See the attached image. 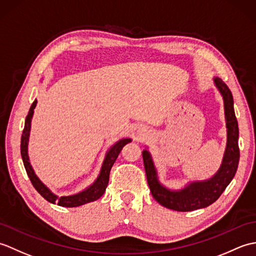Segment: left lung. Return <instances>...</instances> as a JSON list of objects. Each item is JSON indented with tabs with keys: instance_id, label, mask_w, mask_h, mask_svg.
Wrapping results in <instances>:
<instances>
[{
	"instance_id": "left-lung-1",
	"label": "left lung",
	"mask_w": 256,
	"mask_h": 256,
	"mask_svg": "<svg viewBox=\"0 0 256 256\" xmlns=\"http://www.w3.org/2000/svg\"><path fill=\"white\" fill-rule=\"evenodd\" d=\"M214 82L224 99L226 125V148L220 168L214 176L206 180L192 182L180 189H170L160 182L158 174L150 152L144 150L142 153L152 196L157 202L168 209L192 211L206 208L220 197L236 172L240 150L238 144V126L233 108V96L230 89L220 78H214Z\"/></svg>"
}]
</instances>
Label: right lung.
Listing matches in <instances>:
<instances>
[{"label":"right lung","instance_id":"right-lung-1","mask_svg":"<svg viewBox=\"0 0 256 256\" xmlns=\"http://www.w3.org/2000/svg\"><path fill=\"white\" fill-rule=\"evenodd\" d=\"M37 104V100L32 102V104L30 108L28 114H27L26 120H25V125L23 130V134H22L20 138V155L22 160H23L24 166L27 175H28L32 186L37 190L38 192L47 201H50V204H58L62 206H67V208H72V206H79L86 204L88 202H92V201H96L99 199L101 196L104 194L108 182V177H110V170L114 164V162L118 158L120 152L122 150L123 146L126 145L128 143L132 142L131 138H122L118 140V142L112 145L110 150L106 152L104 160H103V164L101 166V170L99 176L96 177L94 184H91L89 187L84 189L82 192L78 194H70V196H58L54 194L52 190L48 188L46 184L42 182L40 178L37 177L34 170L30 165V157H28V140H30V126H32V118L34 116V108Z\"/></svg>","mask_w":256,"mask_h":256}]
</instances>
